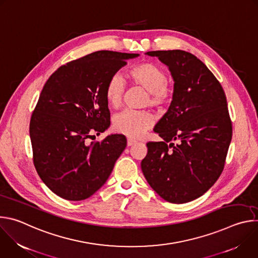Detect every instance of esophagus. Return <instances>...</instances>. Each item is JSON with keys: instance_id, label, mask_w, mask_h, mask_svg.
Here are the masks:
<instances>
[{"instance_id": "obj_1", "label": "esophagus", "mask_w": 258, "mask_h": 258, "mask_svg": "<svg viewBox=\"0 0 258 258\" xmlns=\"http://www.w3.org/2000/svg\"><path fill=\"white\" fill-rule=\"evenodd\" d=\"M135 144H137V141L136 140H133V139H127V146L130 147V146H133V145H135Z\"/></svg>"}]
</instances>
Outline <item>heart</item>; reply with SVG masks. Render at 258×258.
<instances>
[{
	"mask_svg": "<svg viewBox=\"0 0 258 258\" xmlns=\"http://www.w3.org/2000/svg\"><path fill=\"white\" fill-rule=\"evenodd\" d=\"M126 75L133 84L148 91V101L151 106L162 108L170 102L173 89L167 82L165 69L159 64L151 61L142 62L130 67ZM124 88L125 85L120 76L113 75L109 78L104 89V96L109 107L115 109L120 106ZM152 124L153 116L148 111L125 110L113 118L114 131L132 138L143 136L151 128Z\"/></svg>",
	"mask_w": 258,
	"mask_h": 258,
	"instance_id": "heart-1",
	"label": "heart"
}]
</instances>
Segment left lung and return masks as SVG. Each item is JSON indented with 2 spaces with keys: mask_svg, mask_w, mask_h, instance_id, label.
Segmentation results:
<instances>
[{
  "mask_svg": "<svg viewBox=\"0 0 258 258\" xmlns=\"http://www.w3.org/2000/svg\"><path fill=\"white\" fill-rule=\"evenodd\" d=\"M147 55L168 66L174 91L168 111L154 128L163 141L147 143L142 171L165 201L187 203L206 193L224 170L233 135L227 98L193 54L171 50Z\"/></svg>",
  "mask_w": 258,
  "mask_h": 258,
  "instance_id": "1",
  "label": "left lung"
}]
</instances>
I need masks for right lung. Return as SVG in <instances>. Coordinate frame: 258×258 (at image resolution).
I'll list each match as a JSON object with an SVG mask.
<instances>
[{"label": "right lung", "mask_w": 258, "mask_h": 258, "mask_svg": "<svg viewBox=\"0 0 258 258\" xmlns=\"http://www.w3.org/2000/svg\"><path fill=\"white\" fill-rule=\"evenodd\" d=\"M139 54L98 51L60 66L46 82L31 114L36 172L59 197L81 201L103 185L126 147L123 135L89 143L110 125L104 96L109 78Z\"/></svg>", "instance_id": "1"}]
</instances>
